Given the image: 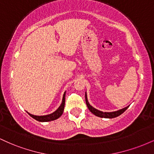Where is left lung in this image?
Masks as SVG:
<instances>
[{
    "instance_id": "left-lung-1",
    "label": "left lung",
    "mask_w": 154,
    "mask_h": 154,
    "mask_svg": "<svg viewBox=\"0 0 154 154\" xmlns=\"http://www.w3.org/2000/svg\"><path fill=\"white\" fill-rule=\"evenodd\" d=\"M85 102H86V104H87L88 108L89 109V110L91 111L93 114H95V116H99V117H101V118L116 117V116L121 115V114H122V113L125 112V111H126L129 107V106H128L124 108V109H120V110H118L116 111H113V112H103V111H100L99 110H98V109H95V108H93L92 106L90 105V103H88V100L87 98V95H86V93H85Z\"/></svg>"
}]
</instances>
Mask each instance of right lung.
<instances>
[{
	"label": "right lung",
	"mask_w": 154,
	"mask_h": 154,
	"mask_svg": "<svg viewBox=\"0 0 154 154\" xmlns=\"http://www.w3.org/2000/svg\"><path fill=\"white\" fill-rule=\"evenodd\" d=\"M64 105H65V93L63 95V100H62V103H61V106L59 107V109H57L56 111H54V113L52 114H48V115H45V116H36V115H33V114H29V115L32 116L33 119H36L37 121L39 122H50V121H53V120H55L58 118H59L60 116H61V114H63V109H64Z\"/></svg>",
	"instance_id": "1"
}]
</instances>
